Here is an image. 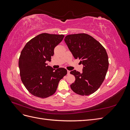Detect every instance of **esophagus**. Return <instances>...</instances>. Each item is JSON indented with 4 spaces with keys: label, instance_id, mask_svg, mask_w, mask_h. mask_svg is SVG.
I'll use <instances>...</instances> for the list:
<instances>
[{
    "label": "esophagus",
    "instance_id": "1",
    "mask_svg": "<svg viewBox=\"0 0 130 130\" xmlns=\"http://www.w3.org/2000/svg\"><path fill=\"white\" fill-rule=\"evenodd\" d=\"M70 74V71L69 70H67V75H69Z\"/></svg>",
    "mask_w": 130,
    "mask_h": 130
}]
</instances>
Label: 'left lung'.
Returning <instances> with one entry per match:
<instances>
[{"instance_id": "1", "label": "left lung", "mask_w": 130, "mask_h": 130, "mask_svg": "<svg viewBox=\"0 0 130 130\" xmlns=\"http://www.w3.org/2000/svg\"><path fill=\"white\" fill-rule=\"evenodd\" d=\"M64 41L74 58L80 60L84 65L82 73L70 72L75 77L70 88L79 95H90L105 80L109 64L107 52L99 42L86 34L67 35Z\"/></svg>"}]
</instances>
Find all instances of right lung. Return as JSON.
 <instances>
[{
  "mask_svg": "<svg viewBox=\"0 0 130 130\" xmlns=\"http://www.w3.org/2000/svg\"><path fill=\"white\" fill-rule=\"evenodd\" d=\"M64 37L43 33L31 39L22 50L18 62L21 80L33 95L46 98L53 95L67 73L63 68L54 69L46 63L51 61L54 48Z\"/></svg>",
  "mask_w": 130,
  "mask_h": 130,
  "instance_id": "right-lung-1",
  "label": "right lung"
}]
</instances>
